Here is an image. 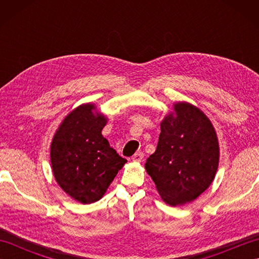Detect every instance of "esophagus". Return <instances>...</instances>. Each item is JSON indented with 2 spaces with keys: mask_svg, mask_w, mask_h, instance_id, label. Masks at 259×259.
<instances>
[{
  "mask_svg": "<svg viewBox=\"0 0 259 259\" xmlns=\"http://www.w3.org/2000/svg\"><path fill=\"white\" fill-rule=\"evenodd\" d=\"M131 159H133V161H135V162H140L142 159H144V153L140 152V151L136 152Z\"/></svg>",
  "mask_w": 259,
  "mask_h": 259,
  "instance_id": "obj_1",
  "label": "esophagus"
}]
</instances>
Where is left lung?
Returning a JSON list of instances; mask_svg holds the SVG:
<instances>
[{"instance_id":"8db88e82","label":"left lung","mask_w":259,"mask_h":259,"mask_svg":"<svg viewBox=\"0 0 259 259\" xmlns=\"http://www.w3.org/2000/svg\"><path fill=\"white\" fill-rule=\"evenodd\" d=\"M176 117L167 115L156 151L146 170L163 201L170 206L190 202L212 183L218 168L219 147L210 121L190 103L175 104Z\"/></svg>"}]
</instances>
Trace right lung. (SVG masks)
Masks as SVG:
<instances>
[{"mask_svg": "<svg viewBox=\"0 0 259 259\" xmlns=\"http://www.w3.org/2000/svg\"><path fill=\"white\" fill-rule=\"evenodd\" d=\"M83 104L63 120L51 144L53 175L69 196L82 203L100 199L126 162L101 131L107 120Z\"/></svg>", "mask_w": 259, "mask_h": 259, "instance_id": "right-lung-1", "label": "right lung"}]
</instances>
